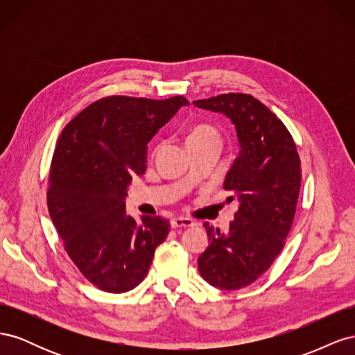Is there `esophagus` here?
Masks as SVG:
<instances>
[{
    "label": "esophagus",
    "mask_w": 355,
    "mask_h": 355,
    "mask_svg": "<svg viewBox=\"0 0 355 355\" xmlns=\"http://www.w3.org/2000/svg\"><path fill=\"white\" fill-rule=\"evenodd\" d=\"M171 227L173 228H189V227H194L196 222L189 219V218H182V216H176L170 220Z\"/></svg>",
    "instance_id": "obj_1"
}]
</instances>
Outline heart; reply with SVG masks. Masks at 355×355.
<instances>
[{"label": "heart", "instance_id": "1", "mask_svg": "<svg viewBox=\"0 0 355 355\" xmlns=\"http://www.w3.org/2000/svg\"><path fill=\"white\" fill-rule=\"evenodd\" d=\"M209 137H219L216 128L209 124H197L191 128V132L188 135V142L201 141V139H209Z\"/></svg>", "mask_w": 355, "mask_h": 355}]
</instances>
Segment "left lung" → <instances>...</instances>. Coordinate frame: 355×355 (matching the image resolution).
Masks as SVG:
<instances>
[{"instance_id":"obj_1","label":"left lung","mask_w":355,"mask_h":355,"mask_svg":"<svg viewBox=\"0 0 355 355\" xmlns=\"http://www.w3.org/2000/svg\"><path fill=\"white\" fill-rule=\"evenodd\" d=\"M197 108L222 112L237 130L240 153L223 182L240 206L228 232L207 230L209 247L198 271L209 284L239 290L256 282L280 254L292 228L300 189L296 144L280 118L250 94L228 93L196 101Z\"/></svg>"}]
</instances>
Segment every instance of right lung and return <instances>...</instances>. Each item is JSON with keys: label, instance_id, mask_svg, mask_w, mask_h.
<instances>
[{"label": "right lung", "instance_id": "right-lung-1", "mask_svg": "<svg viewBox=\"0 0 355 355\" xmlns=\"http://www.w3.org/2000/svg\"><path fill=\"white\" fill-rule=\"evenodd\" d=\"M108 96L63 128L53 154L47 206L63 247L80 272L103 292L124 293L146 277L168 220L125 213L127 187L146 170L148 142L182 106Z\"/></svg>", "mask_w": 355, "mask_h": 355}]
</instances>
